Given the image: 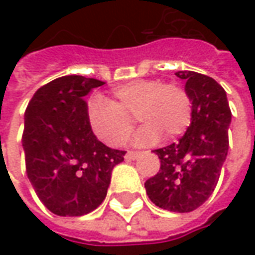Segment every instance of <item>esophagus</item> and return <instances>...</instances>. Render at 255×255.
Masks as SVG:
<instances>
[{
    "instance_id": "1",
    "label": "esophagus",
    "mask_w": 255,
    "mask_h": 255,
    "mask_svg": "<svg viewBox=\"0 0 255 255\" xmlns=\"http://www.w3.org/2000/svg\"><path fill=\"white\" fill-rule=\"evenodd\" d=\"M140 156V152H133V150H129V152L125 154V159L126 160H134Z\"/></svg>"
}]
</instances>
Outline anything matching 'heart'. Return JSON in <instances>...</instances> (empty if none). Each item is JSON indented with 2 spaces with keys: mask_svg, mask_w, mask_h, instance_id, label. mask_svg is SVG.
I'll use <instances>...</instances> for the list:
<instances>
[{
  "mask_svg": "<svg viewBox=\"0 0 255 255\" xmlns=\"http://www.w3.org/2000/svg\"><path fill=\"white\" fill-rule=\"evenodd\" d=\"M144 123L136 143H150L162 134L173 139L191 121V99L181 86L159 79H137L115 86L108 101L95 98L88 105V121L95 136L108 146H121L133 129V119Z\"/></svg>",
  "mask_w": 255,
  "mask_h": 255,
  "instance_id": "heart-1",
  "label": "heart"
}]
</instances>
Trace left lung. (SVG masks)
<instances>
[{
  "instance_id": "1",
  "label": "left lung",
  "mask_w": 255,
  "mask_h": 255,
  "mask_svg": "<svg viewBox=\"0 0 255 255\" xmlns=\"http://www.w3.org/2000/svg\"><path fill=\"white\" fill-rule=\"evenodd\" d=\"M191 99V123L177 143L156 149L160 170L144 183L149 199L160 209L189 213L214 191L229 152L231 111L226 91L213 78L179 71Z\"/></svg>"
}]
</instances>
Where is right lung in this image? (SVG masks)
<instances>
[{
    "label": "right lung",
    "mask_w": 255,
    "mask_h": 255,
    "mask_svg": "<svg viewBox=\"0 0 255 255\" xmlns=\"http://www.w3.org/2000/svg\"><path fill=\"white\" fill-rule=\"evenodd\" d=\"M105 82L68 75L39 88L25 111L26 176L56 216H84L102 204L123 150L98 140L84 96Z\"/></svg>",
    "instance_id": "obj_1"
}]
</instances>
